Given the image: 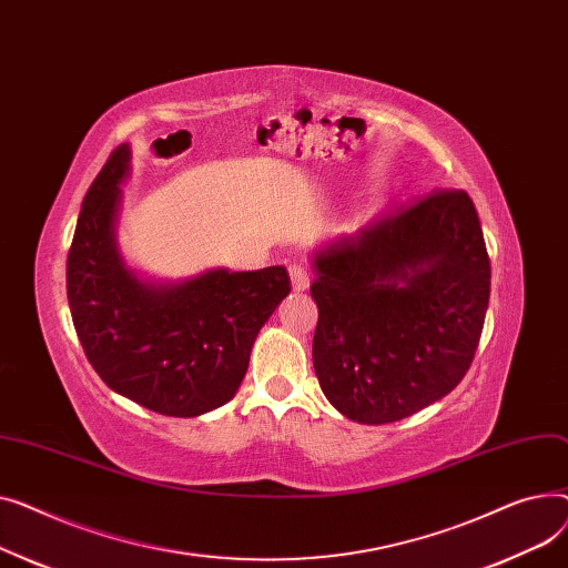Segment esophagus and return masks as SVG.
<instances>
[{
  "label": "esophagus",
  "mask_w": 568,
  "mask_h": 568,
  "mask_svg": "<svg viewBox=\"0 0 568 568\" xmlns=\"http://www.w3.org/2000/svg\"><path fill=\"white\" fill-rule=\"evenodd\" d=\"M288 275H291V282H293L295 291H307L310 288L312 277H310V271L305 268V265H300V263L288 265Z\"/></svg>",
  "instance_id": "obj_1"
}]
</instances>
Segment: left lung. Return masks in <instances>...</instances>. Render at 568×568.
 <instances>
[{"label": "left lung", "instance_id": "obj_1", "mask_svg": "<svg viewBox=\"0 0 568 568\" xmlns=\"http://www.w3.org/2000/svg\"><path fill=\"white\" fill-rule=\"evenodd\" d=\"M490 295V258L465 190H436L316 254L314 369L327 402L387 424L468 374Z\"/></svg>", "mask_w": 568, "mask_h": 568}]
</instances>
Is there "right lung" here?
Returning a JSON list of instances; mask_svg holds the SVG:
<instances>
[{"mask_svg": "<svg viewBox=\"0 0 568 568\" xmlns=\"http://www.w3.org/2000/svg\"><path fill=\"white\" fill-rule=\"evenodd\" d=\"M116 146L89 185L65 258V293L87 359L108 387L153 413L196 417L239 392L261 325L291 291L284 265L209 271L176 286L132 275L114 247Z\"/></svg>", "mask_w": 568, "mask_h": 568, "instance_id": "add662e5", "label": "right lung"}]
</instances>
